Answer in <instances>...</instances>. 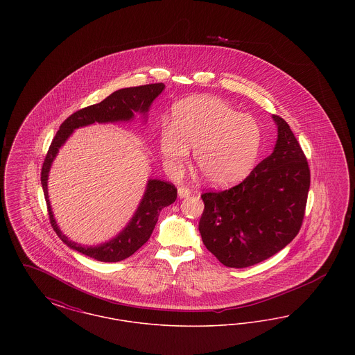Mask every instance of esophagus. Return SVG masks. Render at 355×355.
Instances as JSON below:
<instances>
[{"label": "esophagus", "instance_id": "1", "mask_svg": "<svg viewBox=\"0 0 355 355\" xmlns=\"http://www.w3.org/2000/svg\"><path fill=\"white\" fill-rule=\"evenodd\" d=\"M190 194H191V191H190L189 187H186V186H180V187H178V196H180V198H187Z\"/></svg>", "mask_w": 355, "mask_h": 355}]
</instances>
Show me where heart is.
I'll list each match as a JSON object with an SVG mask.
<instances>
[{
	"label": "heart",
	"instance_id": "heart-1",
	"mask_svg": "<svg viewBox=\"0 0 355 355\" xmlns=\"http://www.w3.org/2000/svg\"><path fill=\"white\" fill-rule=\"evenodd\" d=\"M262 130L250 114L238 113L217 97H194L175 105L171 125L159 132V152L165 168L178 173L189 149L194 164L211 185L241 181L258 158Z\"/></svg>",
	"mask_w": 355,
	"mask_h": 355
}]
</instances>
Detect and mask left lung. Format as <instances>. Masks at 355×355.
<instances>
[{
  "label": "left lung",
  "mask_w": 355,
  "mask_h": 355,
  "mask_svg": "<svg viewBox=\"0 0 355 355\" xmlns=\"http://www.w3.org/2000/svg\"><path fill=\"white\" fill-rule=\"evenodd\" d=\"M275 148L238 185L201 196L200 233L206 249L227 268H249L281 252L300 233L310 187L304 150L286 121Z\"/></svg>",
  "instance_id": "left-lung-1"
}]
</instances>
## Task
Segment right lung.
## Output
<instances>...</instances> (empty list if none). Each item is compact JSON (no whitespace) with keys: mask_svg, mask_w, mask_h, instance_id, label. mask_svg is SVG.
<instances>
[{"mask_svg":"<svg viewBox=\"0 0 355 355\" xmlns=\"http://www.w3.org/2000/svg\"><path fill=\"white\" fill-rule=\"evenodd\" d=\"M165 85H142L135 87H125L112 93L103 101L96 105L84 107L65 119L60 130L51 141V148L45 157L42 170H41V184L44 189V196L46 200V206L49 211V220L51 227L68 245L70 249L77 250L78 253L85 254L90 258H94L101 262H119L132 254H135L142 245L148 242L152 236L154 226L158 220V216L165 206H169L177 200V189L170 182L161 180H149L144 194V198L139 203L133 218L128 226L119 233V236L109 242H105L98 246H84L70 241L68 236L62 234L57 222L54 220L51 211V201L48 196V175L51 170V162L60 148L65 144L69 135L74 129L92 125L94 122H119V121H130L135 119V113H142L146 116L152 102L162 93Z\"/></svg>","mask_w":355,"mask_h":355,"instance_id":"obj_1","label":"right lung"}]
</instances>
